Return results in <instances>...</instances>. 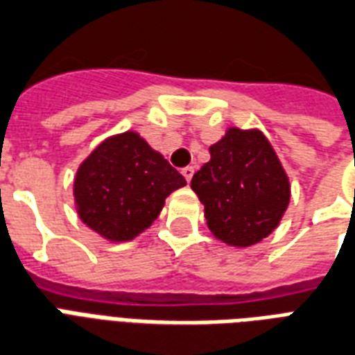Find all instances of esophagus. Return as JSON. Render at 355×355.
Masks as SVG:
<instances>
[{
    "mask_svg": "<svg viewBox=\"0 0 355 355\" xmlns=\"http://www.w3.org/2000/svg\"><path fill=\"white\" fill-rule=\"evenodd\" d=\"M181 174H183V178L187 180V183L191 180H193V175H194V168L193 166H185V168H181Z\"/></svg>",
    "mask_w": 355,
    "mask_h": 355,
    "instance_id": "obj_1",
    "label": "esophagus"
}]
</instances>
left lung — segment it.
<instances>
[{
  "instance_id": "8db88e82",
  "label": "left lung",
  "mask_w": 355,
  "mask_h": 355,
  "mask_svg": "<svg viewBox=\"0 0 355 355\" xmlns=\"http://www.w3.org/2000/svg\"><path fill=\"white\" fill-rule=\"evenodd\" d=\"M209 155L191 181L207 228L230 247L260 243L281 225L292 196L275 149L260 129L228 127Z\"/></svg>"
}]
</instances>
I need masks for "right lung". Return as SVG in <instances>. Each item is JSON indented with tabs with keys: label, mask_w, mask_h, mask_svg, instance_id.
I'll list each match as a JSON object with an SVG mask.
<instances>
[{
	"label": "right lung",
	"mask_w": 355,
	"mask_h": 355,
	"mask_svg": "<svg viewBox=\"0 0 355 355\" xmlns=\"http://www.w3.org/2000/svg\"><path fill=\"white\" fill-rule=\"evenodd\" d=\"M185 178L138 130L105 138L80 162L73 183L80 220L112 243L146 232Z\"/></svg>",
	"instance_id": "add662e5"
}]
</instances>
